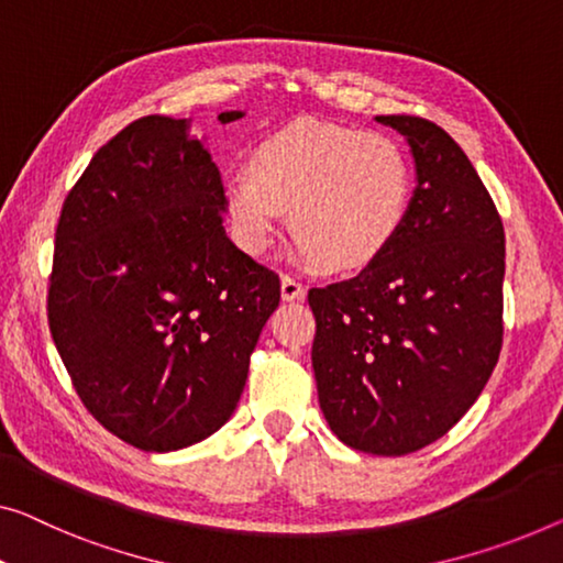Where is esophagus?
<instances>
[{
  "mask_svg": "<svg viewBox=\"0 0 563 563\" xmlns=\"http://www.w3.org/2000/svg\"><path fill=\"white\" fill-rule=\"evenodd\" d=\"M280 292H283V300H298V298H306V288L303 283L298 278H292V275H283L280 280Z\"/></svg>",
  "mask_w": 563,
  "mask_h": 563,
  "instance_id": "1",
  "label": "esophagus"
}]
</instances>
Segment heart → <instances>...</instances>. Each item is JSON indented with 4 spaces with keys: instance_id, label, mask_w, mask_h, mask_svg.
<instances>
[{
    "instance_id": "heart-1",
    "label": "heart",
    "mask_w": 563,
    "mask_h": 563,
    "mask_svg": "<svg viewBox=\"0 0 563 563\" xmlns=\"http://www.w3.org/2000/svg\"><path fill=\"white\" fill-rule=\"evenodd\" d=\"M222 191L250 255L271 250L288 209L298 257L349 273L376 263L405 230L415 172L391 136L298 119L260 139L250 166L224 174Z\"/></svg>"
}]
</instances>
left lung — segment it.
Here are the masks:
<instances>
[{"mask_svg":"<svg viewBox=\"0 0 563 563\" xmlns=\"http://www.w3.org/2000/svg\"><path fill=\"white\" fill-rule=\"evenodd\" d=\"M376 121L412 146V209L376 263L308 290L310 358L335 438L399 457L448 434L498 364L506 234L481 176L440 125Z\"/></svg>","mask_w":563,"mask_h":563,"instance_id":"left-lung-1","label":"left lung"}]
</instances>
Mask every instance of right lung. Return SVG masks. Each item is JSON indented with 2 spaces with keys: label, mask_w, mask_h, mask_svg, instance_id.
I'll return each mask as SVG.
<instances>
[{
  "label": "right lung",
  "mask_w": 563,
  "mask_h": 563,
  "mask_svg": "<svg viewBox=\"0 0 563 563\" xmlns=\"http://www.w3.org/2000/svg\"><path fill=\"white\" fill-rule=\"evenodd\" d=\"M222 222L220 169L169 115L115 133L63 201L49 333L88 412L139 450L189 448L228 422L280 303L278 273Z\"/></svg>",
  "instance_id": "add662e5"
}]
</instances>
